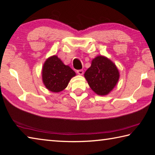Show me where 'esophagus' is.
Returning <instances> with one entry per match:
<instances>
[{
  "instance_id": "34e87169",
  "label": "esophagus",
  "mask_w": 155,
  "mask_h": 155,
  "mask_svg": "<svg viewBox=\"0 0 155 155\" xmlns=\"http://www.w3.org/2000/svg\"><path fill=\"white\" fill-rule=\"evenodd\" d=\"M77 74H79V75H83V73H84L83 70H78L77 71Z\"/></svg>"
}]
</instances>
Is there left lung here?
<instances>
[{
  "label": "left lung",
  "mask_w": 155,
  "mask_h": 155,
  "mask_svg": "<svg viewBox=\"0 0 155 155\" xmlns=\"http://www.w3.org/2000/svg\"><path fill=\"white\" fill-rule=\"evenodd\" d=\"M94 92L107 95L118 82L120 73L116 65L104 56H98L91 61V66L84 74Z\"/></svg>",
  "instance_id": "8db88e82"
}]
</instances>
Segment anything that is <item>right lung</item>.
<instances>
[{
	"instance_id": "right-lung-1",
	"label": "right lung",
	"mask_w": 155,
	"mask_h": 155,
	"mask_svg": "<svg viewBox=\"0 0 155 155\" xmlns=\"http://www.w3.org/2000/svg\"><path fill=\"white\" fill-rule=\"evenodd\" d=\"M75 75L74 70L68 65H65L57 55L50 57L46 60L41 71L44 85L52 92L64 90Z\"/></svg>"
}]
</instances>
